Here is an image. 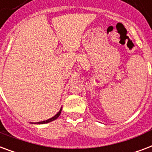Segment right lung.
<instances>
[{
	"mask_svg": "<svg viewBox=\"0 0 152 152\" xmlns=\"http://www.w3.org/2000/svg\"><path fill=\"white\" fill-rule=\"evenodd\" d=\"M61 111H62V107L61 108V110L59 111V112L56 113V114L53 116V117L50 118V119H48V120H45V121H40V122H37V123H32V124H47V123H49V122H52V121H53V120H56L59 116H60V115H61Z\"/></svg>",
	"mask_w": 152,
	"mask_h": 152,
	"instance_id": "right-lung-1",
	"label": "right lung"
}]
</instances>
